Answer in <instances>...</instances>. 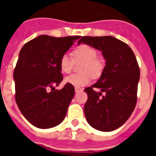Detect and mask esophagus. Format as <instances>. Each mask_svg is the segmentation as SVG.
<instances>
[{
    "label": "esophagus",
    "mask_w": 156,
    "mask_h": 156,
    "mask_svg": "<svg viewBox=\"0 0 156 156\" xmlns=\"http://www.w3.org/2000/svg\"><path fill=\"white\" fill-rule=\"evenodd\" d=\"M83 90L82 88H79V87H76L75 88V92L76 93H79V92H81Z\"/></svg>",
    "instance_id": "esophagus-1"
}]
</instances>
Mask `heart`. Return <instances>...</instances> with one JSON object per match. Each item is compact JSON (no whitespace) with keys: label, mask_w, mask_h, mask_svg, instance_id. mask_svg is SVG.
Returning <instances> with one entry per match:
<instances>
[{"label":"heart","mask_w":156,"mask_h":156,"mask_svg":"<svg viewBox=\"0 0 156 156\" xmlns=\"http://www.w3.org/2000/svg\"><path fill=\"white\" fill-rule=\"evenodd\" d=\"M73 58L68 55L63 54L59 61L60 69L64 73H69L73 69L74 61L83 62L81 65V74H72L64 79L65 83L74 87H82L90 83L91 76L98 78L102 73L104 64L98 58V52L94 48L87 44H82L76 48L73 51ZM74 60H73V59Z\"/></svg>","instance_id":"b5f03b06"}]
</instances>
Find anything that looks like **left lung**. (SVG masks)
<instances>
[{
  "label": "left lung",
  "mask_w": 156,
  "mask_h": 156,
  "mask_svg": "<svg viewBox=\"0 0 156 156\" xmlns=\"http://www.w3.org/2000/svg\"><path fill=\"white\" fill-rule=\"evenodd\" d=\"M81 43L101 51L106 61L100 79L85 88L88 96L85 116L94 129L112 131L124 124L136 106L140 79L138 63L131 48L111 36L82 37L78 44ZM94 88H99L101 91L95 92ZM102 92L106 93L104 96H101Z\"/></svg>",
  "instance_id": "obj_1"
}]
</instances>
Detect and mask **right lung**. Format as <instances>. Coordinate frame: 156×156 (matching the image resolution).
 Returning a JSON list of instances; mask_svg holds the SVG:
<instances>
[{
  "label": "right lung",
  "instance_id": "obj_1",
  "mask_svg": "<svg viewBox=\"0 0 156 156\" xmlns=\"http://www.w3.org/2000/svg\"><path fill=\"white\" fill-rule=\"evenodd\" d=\"M80 38L41 35L19 52L13 74L16 101L22 114L36 127H54L66 117L75 89L67 83L61 90L55 86L63 80L59 67L62 55Z\"/></svg>",
  "mask_w": 156,
  "mask_h": 156
}]
</instances>
